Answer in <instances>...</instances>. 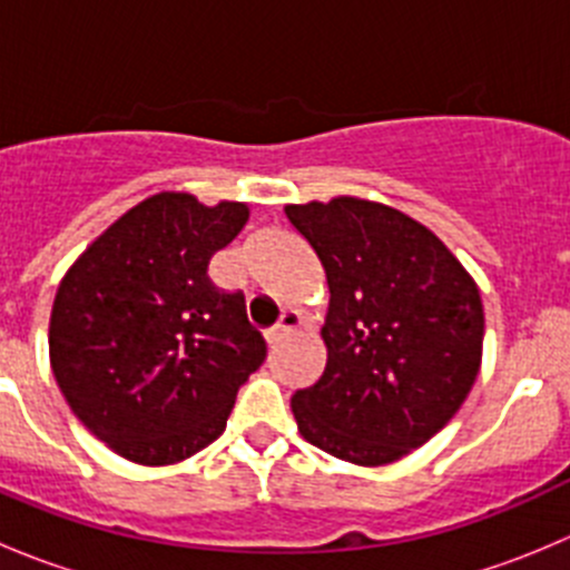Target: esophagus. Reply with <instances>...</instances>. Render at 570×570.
I'll use <instances>...</instances> for the list:
<instances>
[{
	"label": "esophagus",
	"mask_w": 570,
	"mask_h": 570,
	"mask_svg": "<svg viewBox=\"0 0 570 570\" xmlns=\"http://www.w3.org/2000/svg\"><path fill=\"white\" fill-rule=\"evenodd\" d=\"M301 327H303L301 312H284V314H281L278 325L269 327V331H267V342L269 344L281 342V338L289 336V333H295V331H301Z\"/></svg>",
	"instance_id": "34e87169"
}]
</instances>
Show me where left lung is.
<instances>
[{
	"instance_id": "1",
	"label": "left lung",
	"mask_w": 570,
	"mask_h": 570,
	"mask_svg": "<svg viewBox=\"0 0 570 570\" xmlns=\"http://www.w3.org/2000/svg\"><path fill=\"white\" fill-rule=\"evenodd\" d=\"M325 269L327 364L292 396L308 444L386 465L428 444L482 364L480 289L428 226L386 204L338 195L284 206Z\"/></svg>"
}]
</instances>
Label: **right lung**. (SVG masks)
Segmentation results:
<instances>
[{
  "label": "right lung",
  "instance_id": "right-lung-1",
  "mask_svg": "<svg viewBox=\"0 0 570 570\" xmlns=\"http://www.w3.org/2000/svg\"><path fill=\"white\" fill-rule=\"evenodd\" d=\"M248 204L157 193L120 215L57 286L49 361L73 416L115 455L187 461L226 430L267 355L243 292L206 267L248 223Z\"/></svg>",
  "mask_w": 570,
  "mask_h": 570
}]
</instances>
